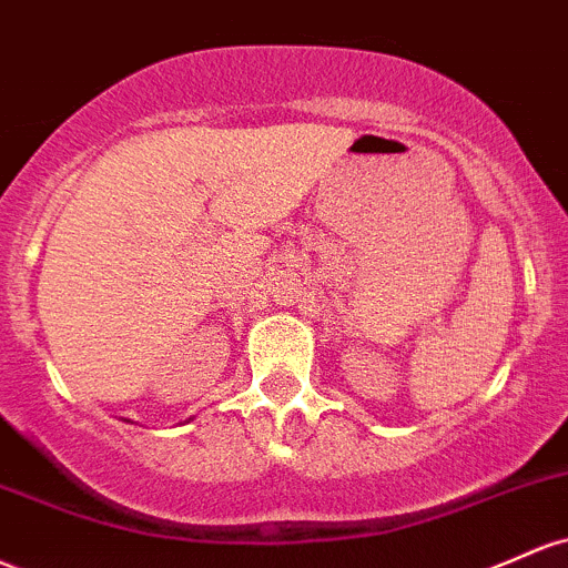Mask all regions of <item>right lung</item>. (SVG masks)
<instances>
[{
  "mask_svg": "<svg viewBox=\"0 0 568 568\" xmlns=\"http://www.w3.org/2000/svg\"><path fill=\"white\" fill-rule=\"evenodd\" d=\"M189 420H191V417H189Z\"/></svg>",
  "mask_w": 568,
  "mask_h": 568,
  "instance_id": "add662e5",
  "label": "right lung"
}]
</instances>
